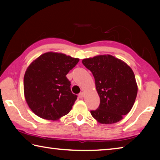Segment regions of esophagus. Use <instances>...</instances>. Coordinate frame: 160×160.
<instances>
[{
  "mask_svg": "<svg viewBox=\"0 0 160 160\" xmlns=\"http://www.w3.org/2000/svg\"><path fill=\"white\" fill-rule=\"evenodd\" d=\"M78 96H79L80 98H83L84 96H85V93H84V92H80L79 94V95Z\"/></svg>",
  "mask_w": 160,
  "mask_h": 160,
  "instance_id": "1",
  "label": "esophagus"
}]
</instances>
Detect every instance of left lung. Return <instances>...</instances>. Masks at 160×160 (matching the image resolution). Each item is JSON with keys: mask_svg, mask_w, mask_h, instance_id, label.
<instances>
[{"mask_svg": "<svg viewBox=\"0 0 160 160\" xmlns=\"http://www.w3.org/2000/svg\"><path fill=\"white\" fill-rule=\"evenodd\" d=\"M82 64L92 73L100 104L92 116L102 124L115 123L131 110L138 86L132 69L125 62L111 55L85 58Z\"/></svg>", "mask_w": 160, "mask_h": 160, "instance_id": "1", "label": "left lung"}]
</instances>
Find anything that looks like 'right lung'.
Wrapping results in <instances>:
<instances>
[{
  "instance_id": "right-lung-1",
  "label": "right lung",
  "mask_w": 160,
  "mask_h": 160,
  "mask_svg": "<svg viewBox=\"0 0 160 160\" xmlns=\"http://www.w3.org/2000/svg\"><path fill=\"white\" fill-rule=\"evenodd\" d=\"M79 58L61 53L42 54L29 65L24 76V93L29 107L47 120L68 114L77 99L66 75Z\"/></svg>"
}]
</instances>
